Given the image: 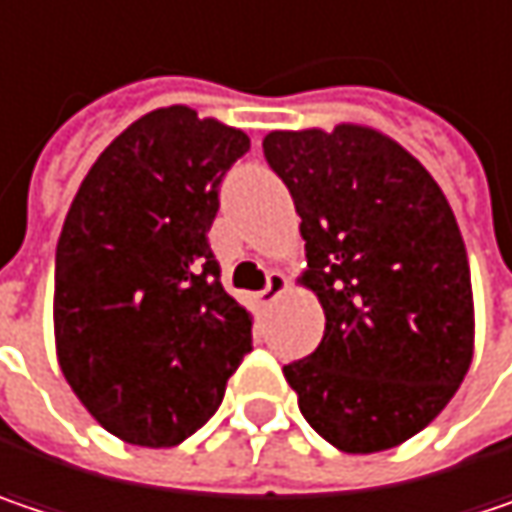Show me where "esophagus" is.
<instances>
[{
	"label": "esophagus",
	"mask_w": 512,
	"mask_h": 512,
	"mask_svg": "<svg viewBox=\"0 0 512 512\" xmlns=\"http://www.w3.org/2000/svg\"><path fill=\"white\" fill-rule=\"evenodd\" d=\"M285 291H288V276L274 271V274H268V285L256 294V300H259V306H271Z\"/></svg>",
	"instance_id": "obj_1"
}]
</instances>
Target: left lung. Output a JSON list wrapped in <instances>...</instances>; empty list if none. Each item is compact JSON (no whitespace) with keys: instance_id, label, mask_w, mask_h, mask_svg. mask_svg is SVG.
I'll return each mask as SVG.
<instances>
[{"instance_id":"1","label":"left lung","mask_w":512,"mask_h":512,"mask_svg":"<svg viewBox=\"0 0 512 512\" xmlns=\"http://www.w3.org/2000/svg\"><path fill=\"white\" fill-rule=\"evenodd\" d=\"M265 157L303 218L326 332L285 364L309 425L347 455L411 440L463 382L475 352L466 244L443 189L367 125L271 130Z\"/></svg>"}]
</instances>
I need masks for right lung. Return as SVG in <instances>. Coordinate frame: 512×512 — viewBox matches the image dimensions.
<instances>
[{"label": "right lung", "instance_id": "add662e5", "mask_svg": "<svg viewBox=\"0 0 512 512\" xmlns=\"http://www.w3.org/2000/svg\"><path fill=\"white\" fill-rule=\"evenodd\" d=\"M247 133L160 107L92 163L55 259L57 364L101 428L168 449L209 420L253 349V314L209 247L218 186Z\"/></svg>", "mask_w": 512, "mask_h": 512}]
</instances>
